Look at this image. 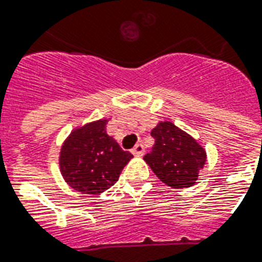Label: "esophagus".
Masks as SVG:
<instances>
[{"instance_id": "1", "label": "esophagus", "mask_w": 262, "mask_h": 262, "mask_svg": "<svg viewBox=\"0 0 262 262\" xmlns=\"http://www.w3.org/2000/svg\"><path fill=\"white\" fill-rule=\"evenodd\" d=\"M131 152H133L134 156H142L143 152H145V147H143L142 143H138V145L134 147Z\"/></svg>"}]
</instances>
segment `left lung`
<instances>
[{
	"instance_id": "8db88e82",
	"label": "left lung",
	"mask_w": 262,
	"mask_h": 262,
	"mask_svg": "<svg viewBox=\"0 0 262 262\" xmlns=\"http://www.w3.org/2000/svg\"><path fill=\"white\" fill-rule=\"evenodd\" d=\"M150 135L155 145L143 160L157 178L174 189L194 185L207 159L198 141L171 121H160Z\"/></svg>"
}]
</instances>
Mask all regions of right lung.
<instances>
[{"label": "right lung", "instance_id": "right-lung-1", "mask_svg": "<svg viewBox=\"0 0 262 262\" xmlns=\"http://www.w3.org/2000/svg\"><path fill=\"white\" fill-rule=\"evenodd\" d=\"M107 120H96L70 133L60 147L59 167L74 190L98 194L119 181L133 155L123 150L106 133Z\"/></svg>", "mask_w": 262, "mask_h": 262}]
</instances>
